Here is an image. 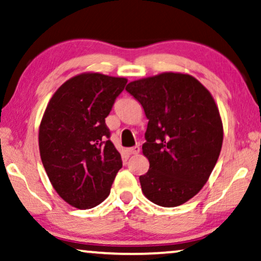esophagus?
<instances>
[{"mask_svg": "<svg viewBox=\"0 0 261 261\" xmlns=\"http://www.w3.org/2000/svg\"><path fill=\"white\" fill-rule=\"evenodd\" d=\"M127 154L128 155H135V154H138L140 152V147L138 145H136V147H133V148H128L126 149Z\"/></svg>", "mask_w": 261, "mask_h": 261, "instance_id": "1", "label": "esophagus"}]
</instances>
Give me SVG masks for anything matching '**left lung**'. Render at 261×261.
Here are the masks:
<instances>
[{
    "instance_id": "obj_1",
    "label": "left lung",
    "mask_w": 261,
    "mask_h": 261,
    "mask_svg": "<svg viewBox=\"0 0 261 261\" xmlns=\"http://www.w3.org/2000/svg\"><path fill=\"white\" fill-rule=\"evenodd\" d=\"M143 107L148 127L142 152L149 169L142 192L160 206L174 207L205 185L223 143V124L211 93L182 72L140 79L126 86Z\"/></svg>"
}]
</instances>
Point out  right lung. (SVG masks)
Wrapping results in <instances>:
<instances>
[{
  "label": "right lung",
  "instance_id": "1",
  "mask_svg": "<svg viewBox=\"0 0 261 261\" xmlns=\"http://www.w3.org/2000/svg\"><path fill=\"white\" fill-rule=\"evenodd\" d=\"M127 79L82 72L48 101L39 126V151L56 192L80 210L99 205L123 166L105 124Z\"/></svg>",
  "mask_w": 261,
  "mask_h": 261
}]
</instances>
